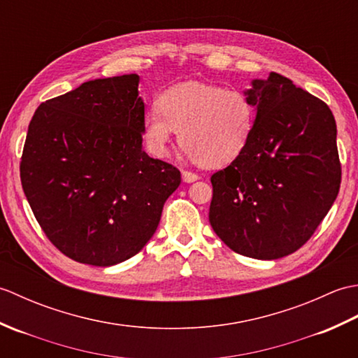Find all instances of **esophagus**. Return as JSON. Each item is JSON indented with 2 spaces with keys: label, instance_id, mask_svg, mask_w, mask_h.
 <instances>
[{
  "label": "esophagus",
  "instance_id": "1",
  "mask_svg": "<svg viewBox=\"0 0 358 358\" xmlns=\"http://www.w3.org/2000/svg\"><path fill=\"white\" fill-rule=\"evenodd\" d=\"M200 178L199 173H195L192 171H183V180L186 183H192V181H196Z\"/></svg>",
  "mask_w": 358,
  "mask_h": 358
}]
</instances>
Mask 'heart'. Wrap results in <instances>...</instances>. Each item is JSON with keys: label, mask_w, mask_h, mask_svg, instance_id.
Here are the masks:
<instances>
[{"label": "heart", "mask_w": 358, "mask_h": 358, "mask_svg": "<svg viewBox=\"0 0 358 358\" xmlns=\"http://www.w3.org/2000/svg\"><path fill=\"white\" fill-rule=\"evenodd\" d=\"M255 108L235 89L186 83L159 96V108L144 113L143 132L152 154L166 155L173 131L186 155L208 166L237 158L250 140Z\"/></svg>", "instance_id": "1"}]
</instances>
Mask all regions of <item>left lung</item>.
Wrapping results in <instances>:
<instances>
[{"mask_svg": "<svg viewBox=\"0 0 358 358\" xmlns=\"http://www.w3.org/2000/svg\"><path fill=\"white\" fill-rule=\"evenodd\" d=\"M255 126L245 150L210 177L209 222L234 252L275 260L313 237L341 181L328 104L283 75L252 81Z\"/></svg>", "mask_w": 358, "mask_h": 358, "instance_id": "8db88e82", "label": "left lung"}]
</instances>
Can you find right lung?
<instances>
[{
    "instance_id": "obj_1",
    "label": "right lung",
    "mask_w": 358,
    "mask_h": 358,
    "mask_svg": "<svg viewBox=\"0 0 358 358\" xmlns=\"http://www.w3.org/2000/svg\"><path fill=\"white\" fill-rule=\"evenodd\" d=\"M138 75L83 83L40 104L22 148V191L59 252L92 266L138 254L181 183L143 150Z\"/></svg>"
}]
</instances>
